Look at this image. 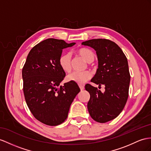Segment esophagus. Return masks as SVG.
Returning a JSON list of instances; mask_svg holds the SVG:
<instances>
[{
	"mask_svg": "<svg viewBox=\"0 0 151 151\" xmlns=\"http://www.w3.org/2000/svg\"><path fill=\"white\" fill-rule=\"evenodd\" d=\"M79 87H80V90H81V91H82V90H83V89H84V86H82V85H79Z\"/></svg>",
	"mask_w": 151,
	"mask_h": 151,
	"instance_id": "1",
	"label": "esophagus"
}]
</instances>
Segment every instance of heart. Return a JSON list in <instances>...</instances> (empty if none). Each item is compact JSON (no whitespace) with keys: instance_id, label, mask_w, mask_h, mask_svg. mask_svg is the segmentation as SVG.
I'll use <instances>...</instances> for the list:
<instances>
[{"instance_id":"1","label":"heart","mask_w":151,"mask_h":151,"mask_svg":"<svg viewBox=\"0 0 151 151\" xmlns=\"http://www.w3.org/2000/svg\"><path fill=\"white\" fill-rule=\"evenodd\" d=\"M76 53L88 63H92L94 60L95 54L90 49L80 48L77 50ZM59 65L63 71L66 73L70 72L71 69V59L70 55L69 53H64L61 55L59 59ZM91 77V73L88 71L73 72L67 76V80L69 82L82 85L86 83Z\"/></svg>"}]
</instances>
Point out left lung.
I'll use <instances>...</instances> for the list:
<instances>
[{"label": "left lung", "instance_id": "left-lung-1", "mask_svg": "<svg viewBox=\"0 0 151 151\" xmlns=\"http://www.w3.org/2000/svg\"><path fill=\"white\" fill-rule=\"evenodd\" d=\"M82 45L94 48L98 56V68L91 82L105 86L102 93L91 84L86 85L91 96L88 111L95 121L109 122L121 114L128 98L130 74L127 58L115 42L106 39H94Z\"/></svg>", "mask_w": 151, "mask_h": 151}]
</instances>
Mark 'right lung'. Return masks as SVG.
I'll use <instances>...</instances> for the list:
<instances>
[{"instance_id": "right-lung-1", "label": "right lung", "mask_w": 151, "mask_h": 151, "mask_svg": "<svg viewBox=\"0 0 151 151\" xmlns=\"http://www.w3.org/2000/svg\"><path fill=\"white\" fill-rule=\"evenodd\" d=\"M75 42L49 38L30 50L22 69L24 94L30 112L39 121L57 126L67 119L69 108L80 91L76 83L59 86L65 76L59 65L63 50Z\"/></svg>"}]
</instances>
